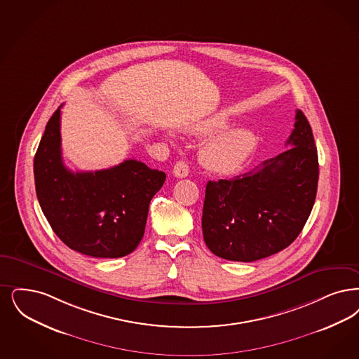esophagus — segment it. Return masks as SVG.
Returning a JSON list of instances; mask_svg holds the SVG:
<instances>
[{
	"mask_svg": "<svg viewBox=\"0 0 359 359\" xmlns=\"http://www.w3.org/2000/svg\"><path fill=\"white\" fill-rule=\"evenodd\" d=\"M188 173H189V167H188V164H187L186 161H177V163L175 164V167H173V175H175L176 177L183 179V177L188 176Z\"/></svg>",
	"mask_w": 359,
	"mask_h": 359,
	"instance_id": "esophagus-1",
	"label": "esophagus"
}]
</instances>
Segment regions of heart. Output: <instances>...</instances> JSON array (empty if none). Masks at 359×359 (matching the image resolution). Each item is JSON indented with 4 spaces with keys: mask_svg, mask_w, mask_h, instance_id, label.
<instances>
[{
    "mask_svg": "<svg viewBox=\"0 0 359 359\" xmlns=\"http://www.w3.org/2000/svg\"><path fill=\"white\" fill-rule=\"evenodd\" d=\"M229 127L226 118H211L196 128L199 136H212ZM255 148V137L248 129L233 128L217 135L201 149L205 168L220 175L236 172Z\"/></svg>",
    "mask_w": 359,
    "mask_h": 359,
    "instance_id": "obj_1",
    "label": "heart"
}]
</instances>
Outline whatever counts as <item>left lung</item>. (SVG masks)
Instances as JSON below:
<instances>
[{"label":"left lung","mask_w":359,"mask_h":359,"mask_svg":"<svg viewBox=\"0 0 359 359\" xmlns=\"http://www.w3.org/2000/svg\"><path fill=\"white\" fill-rule=\"evenodd\" d=\"M291 147L231 180L208 182L201 229L219 258L254 262L285 250L301 233L316 201L319 165L311 127L297 111Z\"/></svg>","instance_id":"1"}]
</instances>
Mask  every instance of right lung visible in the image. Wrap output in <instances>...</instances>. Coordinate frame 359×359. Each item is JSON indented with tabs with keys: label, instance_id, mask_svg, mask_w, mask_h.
I'll use <instances>...</instances> for the list:
<instances>
[{
	"label": "right lung",
	"instance_id": "obj_1",
	"mask_svg": "<svg viewBox=\"0 0 359 359\" xmlns=\"http://www.w3.org/2000/svg\"><path fill=\"white\" fill-rule=\"evenodd\" d=\"M61 107L45 127L33 164L43 215L74 251L93 258L126 257L143 239L149 203L165 173L133 158L108 170L72 172L61 156Z\"/></svg>",
	"mask_w": 359,
	"mask_h": 359
}]
</instances>
